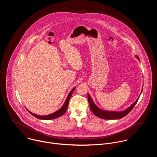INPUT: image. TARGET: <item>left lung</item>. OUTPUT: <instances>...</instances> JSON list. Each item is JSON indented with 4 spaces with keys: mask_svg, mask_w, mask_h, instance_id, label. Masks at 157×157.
I'll list each match as a JSON object with an SVG mask.
<instances>
[{
    "mask_svg": "<svg viewBox=\"0 0 157 157\" xmlns=\"http://www.w3.org/2000/svg\"><path fill=\"white\" fill-rule=\"evenodd\" d=\"M137 58L139 59V58L136 56ZM143 89V87H142ZM139 98L135 101V102H133L128 108H127L126 110L124 111H120V112H114V111H107V110H104L101 109H99L98 106L96 105L94 102H93V99H91V96L89 94H87V98H88V101L89 104V106H90L91 110L93 112V113L97 117L104 119H108V120H114V119H122V117H125L126 115H127L132 110V109L134 107V106L136 105L137 104Z\"/></svg>",
    "mask_w": 157,
    "mask_h": 157,
    "instance_id": "left-lung-1",
    "label": "left lung"
}]
</instances>
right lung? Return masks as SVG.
Returning <instances> with one entry per match:
<instances>
[{"label":"right lung","mask_w":157,"mask_h":157,"mask_svg":"<svg viewBox=\"0 0 157 157\" xmlns=\"http://www.w3.org/2000/svg\"><path fill=\"white\" fill-rule=\"evenodd\" d=\"M76 87H75L72 90L70 91V93H69L68 97H67L64 104L63 105V106L59 109L57 111L55 112L54 113H52L51 114H49V115H47V116H38L36 114H35L32 113H31L30 111H29V110H27L29 113L32 115L34 117H35L37 119H42V120H51V119H56V118H58L60 116H61L62 115H63L65 113L66 111L67 110V109H68V103H69V101H70V99L71 97V95L74 91V90L75 89Z\"/></svg>","instance_id":"add662e5"}]
</instances>
